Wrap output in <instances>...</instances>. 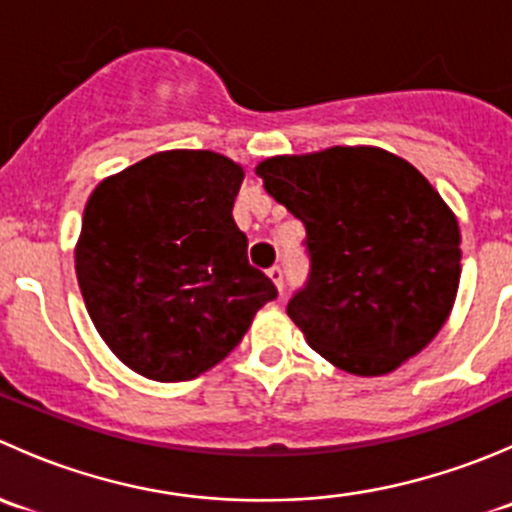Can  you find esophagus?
<instances>
[{
    "label": "esophagus",
    "mask_w": 512,
    "mask_h": 512,
    "mask_svg": "<svg viewBox=\"0 0 512 512\" xmlns=\"http://www.w3.org/2000/svg\"><path fill=\"white\" fill-rule=\"evenodd\" d=\"M267 275H270V280L275 282L277 285V289H285V270H282L280 265H275V267H270V272H267Z\"/></svg>",
    "instance_id": "esophagus-1"
}]
</instances>
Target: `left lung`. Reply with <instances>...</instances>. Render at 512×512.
I'll return each instance as SVG.
<instances>
[{"label":"left lung","mask_w":512,"mask_h":512,"mask_svg":"<svg viewBox=\"0 0 512 512\" xmlns=\"http://www.w3.org/2000/svg\"><path fill=\"white\" fill-rule=\"evenodd\" d=\"M265 190L307 230V282L287 314L339 369L389 374L448 319L461 232L433 185L381 148H329L257 165Z\"/></svg>","instance_id":"1"}]
</instances>
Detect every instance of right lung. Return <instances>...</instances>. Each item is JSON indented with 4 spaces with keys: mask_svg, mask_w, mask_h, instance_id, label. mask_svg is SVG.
<instances>
[{
    "mask_svg": "<svg viewBox=\"0 0 512 512\" xmlns=\"http://www.w3.org/2000/svg\"><path fill=\"white\" fill-rule=\"evenodd\" d=\"M242 168L213 151H165L91 193L76 277L91 322L126 366L188 381L240 344L277 287L232 220Z\"/></svg>",
    "mask_w": 512,
    "mask_h": 512,
    "instance_id": "1",
    "label": "right lung"
}]
</instances>
